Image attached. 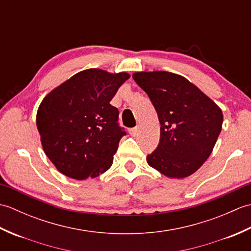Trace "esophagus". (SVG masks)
Masks as SVG:
<instances>
[{"instance_id":"obj_1","label":"esophagus","mask_w":251,"mask_h":251,"mask_svg":"<svg viewBox=\"0 0 251 251\" xmlns=\"http://www.w3.org/2000/svg\"><path fill=\"white\" fill-rule=\"evenodd\" d=\"M129 134L131 136H137L138 134H139V127H134V128H130L129 129Z\"/></svg>"}]
</instances>
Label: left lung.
Listing matches in <instances>:
<instances>
[{
    "instance_id": "left-lung-1",
    "label": "left lung",
    "mask_w": 251,
    "mask_h": 251,
    "mask_svg": "<svg viewBox=\"0 0 251 251\" xmlns=\"http://www.w3.org/2000/svg\"><path fill=\"white\" fill-rule=\"evenodd\" d=\"M136 83L156 110L161 138L147 162L168 178L183 179L201 167L219 137L223 114L215 101L179 74L136 72Z\"/></svg>"
}]
</instances>
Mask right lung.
Here are the masks:
<instances>
[{
	"label": "right lung",
	"mask_w": 251,
	"mask_h": 251,
	"mask_svg": "<svg viewBox=\"0 0 251 251\" xmlns=\"http://www.w3.org/2000/svg\"><path fill=\"white\" fill-rule=\"evenodd\" d=\"M130 75L87 69L47 94L36 112V127L45 154L59 173L85 180L105 173L121 138L119 110L111 105Z\"/></svg>",
	"instance_id": "right-lung-1"
}]
</instances>
